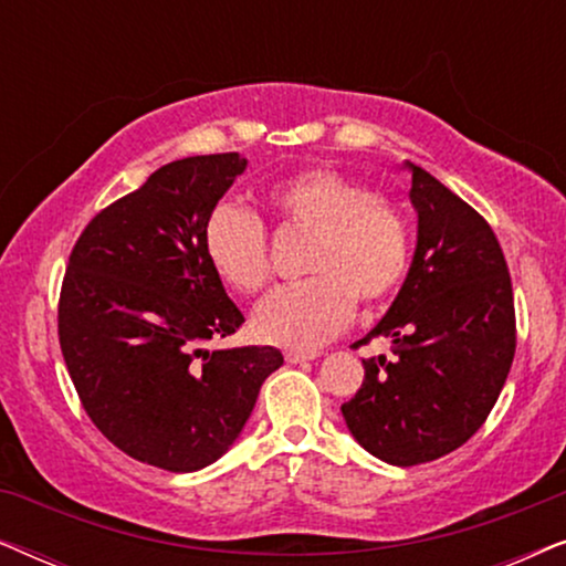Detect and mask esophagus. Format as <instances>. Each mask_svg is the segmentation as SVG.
<instances>
[{"mask_svg":"<svg viewBox=\"0 0 566 566\" xmlns=\"http://www.w3.org/2000/svg\"><path fill=\"white\" fill-rule=\"evenodd\" d=\"M314 358H316V353H298V350L285 353V360L293 363V366H296V363H308V360H314Z\"/></svg>","mask_w":566,"mask_h":566,"instance_id":"34e87169","label":"esophagus"}]
</instances>
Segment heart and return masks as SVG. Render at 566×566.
I'll list each match as a JSON object with an SVG mask.
<instances>
[{"label": "heart", "mask_w": 566, "mask_h": 566, "mask_svg": "<svg viewBox=\"0 0 566 566\" xmlns=\"http://www.w3.org/2000/svg\"><path fill=\"white\" fill-rule=\"evenodd\" d=\"M268 203L291 234L308 237L304 283L289 285L254 308L252 329L262 343L316 350L347 327L355 301L376 306L389 298L409 262V229L391 200L329 169H308L277 182ZM216 275L239 293L268 283V237L254 213L219 203L203 231Z\"/></svg>", "instance_id": "obj_1"}]
</instances>
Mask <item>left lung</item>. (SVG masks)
Returning <instances> with one entry per match:
<instances>
[{"instance_id":"obj_1","label":"left lung","mask_w":566,"mask_h":566,"mask_svg":"<svg viewBox=\"0 0 566 566\" xmlns=\"http://www.w3.org/2000/svg\"><path fill=\"white\" fill-rule=\"evenodd\" d=\"M409 203L417 244L405 283L368 332L394 358L363 360L366 378L343 405L350 436L391 467L455 451L492 412L515 355V306L505 254L482 216L422 167Z\"/></svg>"}]
</instances>
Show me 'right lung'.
<instances>
[{
    "label": "right lung",
    "mask_w": 566,
    "mask_h": 566,
    "mask_svg": "<svg viewBox=\"0 0 566 566\" xmlns=\"http://www.w3.org/2000/svg\"><path fill=\"white\" fill-rule=\"evenodd\" d=\"M244 169L237 151L159 167L87 223L61 289V353L90 420L130 459L175 474L219 461L283 366L270 345L206 347L244 322L203 244Z\"/></svg>",
    "instance_id": "obj_1"
}]
</instances>
